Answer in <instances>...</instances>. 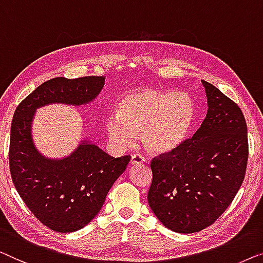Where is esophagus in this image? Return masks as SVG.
I'll return each instance as SVG.
<instances>
[{
	"label": "esophagus",
	"mask_w": 263,
	"mask_h": 263,
	"mask_svg": "<svg viewBox=\"0 0 263 263\" xmlns=\"http://www.w3.org/2000/svg\"><path fill=\"white\" fill-rule=\"evenodd\" d=\"M130 162H131V164H140V163H143V162H145V158H144L142 155L135 154L131 156Z\"/></svg>",
	"instance_id": "obj_1"
}]
</instances>
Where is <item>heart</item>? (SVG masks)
I'll list each match as a JSON object with an SVG mask.
<instances>
[{
  "label": "heart",
  "mask_w": 263,
  "mask_h": 263,
  "mask_svg": "<svg viewBox=\"0 0 263 263\" xmlns=\"http://www.w3.org/2000/svg\"><path fill=\"white\" fill-rule=\"evenodd\" d=\"M193 118V101L186 93L144 88L121 98L116 116L107 118L106 128L117 146L131 145L140 132V142L149 153L164 154L183 142Z\"/></svg>",
  "instance_id": "1"
}]
</instances>
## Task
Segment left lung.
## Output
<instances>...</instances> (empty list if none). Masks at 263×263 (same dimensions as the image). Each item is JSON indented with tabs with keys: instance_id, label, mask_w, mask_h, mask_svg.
I'll return each instance as SVG.
<instances>
[{
	"instance_id": "left-lung-1",
	"label": "left lung",
	"mask_w": 263,
	"mask_h": 263,
	"mask_svg": "<svg viewBox=\"0 0 263 263\" xmlns=\"http://www.w3.org/2000/svg\"><path fill=\"white\" fill-rule=\"evenodd\" d=\"M206 118L192 138L154 157L147 202L164 227L193 234L231 204L246 175L247 123L237 103L206 81Z\"/></svg>"
}]
</instances>
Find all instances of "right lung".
<instances>
[{
    "mask_svg": "<svg viewBox=\"0 0 263 263\" xmlns=\"http://www.w3.org/2000/svg\"><path fill=\"white\" fill-rule=\"evenodd\" d=\"M103 84L105 76L54 77L22 100L14 113L9 143L13 183L36 219L53 231L72 232L86 227L100 212L131 156L114 158L94 144L82 143L64 160H46L33 145V114L35 108L51 102H89Z\"/></svg>",
    "mask_w": 263,
    "mask_h": 263,
    "instance_id": "obj_1",
    "label": "right lung"
}]
</instances>
